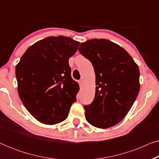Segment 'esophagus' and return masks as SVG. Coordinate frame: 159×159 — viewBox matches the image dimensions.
<instances>
[{
  "label": "esophagus",
  "mask_w": 159,
  "mask_h": 159,
  "mask_svg": "<svg viewBox=\"0 0 159 159\" xmlns=\"http://www.w3.org/2000/svg\"><path fill=\"white\" fill-rule=\"evenodd\" d=\"M79 84H80V85H82V84H83V80H79Z\"/></svg>",
  "instance_id": "34e87169"
}]
</instances>
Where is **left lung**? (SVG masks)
<instances>
[{
  "instance_id": "8db88e82",
  "label": "left lung",
  "mask_w": 159,
  "mask_h": 159,
  "mask_svg": "<svg viewBox=\"0 0 159 159\" xmlns=\"http://www.w3.org/2000/svg\"><path fill=\"white\" fill-rule=\"evenodd\" d=\"M80 53L92 63L95 94L84 106L85 119L95 127L106 129L125 118L140 91V71L129 53L106 39H92L80 44Z\"/></svg>"
}]
</instances>
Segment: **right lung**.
Here are the masks:
<instances>
[{
	"label": "right lung",
	"mask_w": 159,
	"mask_h": 159,
	"mask_svg": "<svg viewBox=\"0 0 159 159\" xmlns=\"http://www.w3.org/2000/svg\"><path fill=\"white\" fill-rule=\"evenodd\" d=\"M79 45L68 37H48L28 48L16 65L19 98L40 122H61L77 101L80 87L71 77L69 58Z\"/></svg>",
	"instance_id": "add662e5"
}]
</instances>
